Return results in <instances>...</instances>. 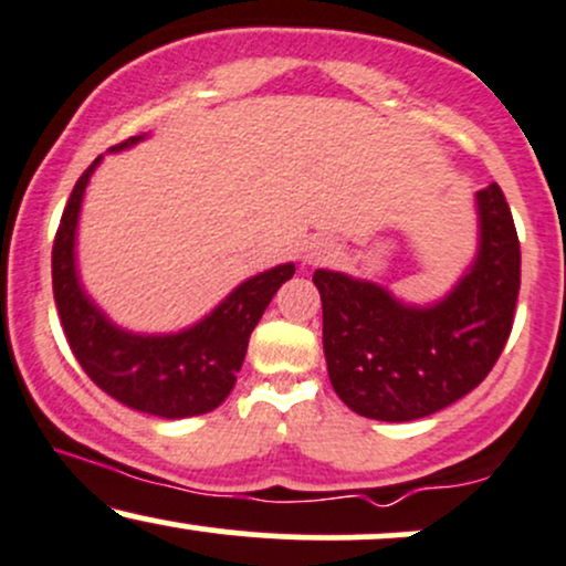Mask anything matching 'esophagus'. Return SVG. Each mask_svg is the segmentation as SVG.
<instances>
[{"label":"esophagus","instance_id":"obj_1","mask_svg":"<svg viewBox=\"0 0 566 566\" xmlns=\"http://www.w3.org/2000/svg\"><path fill=\"white\" fill-rule=\"evenodd\" d=\"M335 252H337L335 242H329V239L314 237V239H311V242H305V247H303V261L314 265V263L329 261V258H333Z\"/></svg>","mask_w":566,"mask_h":566}]
</instances>
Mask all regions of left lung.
<instances>
[{
    "mask_svg": "<svg viewBox=\"0 0 566 566\" xmlns=\"http://www.w3.org/2000/svg\"><path fill=\"white\" fill-rule=\"evenodd\" d=\"M479 255L444 301L407 305L380 284L319 269L324 356L335 394L388 423L463 399L503 354L513 327L522 250L497 184L476 193Z\"/></svg>",
    "mask_w": 566,
    "mask_h": 566,
    "instance_id": "left-lung-1",
    "label": "left lung"
}]
</instances>
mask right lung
<instances>
[{"label": "right lung", "mask_w": 566, "mask_h": 566, "mask_svg": "<svg viewBox=\"0 0 566 566\" xmlns=\"http://www.w3.org/2000/svg\"><path fill=\"white\" fill-rule=\"evenodd\" d=\"M138 140L143 135L127 138L112 151ZM101 159L76 180L53 244V292L69 346L87 378L122 405L167 420L210 412L231 394L252 329L276 290L295 274V265L284 263L247 279L210 316L175 335L119 329L84 295L74 261L84 188Z\"/></svg>", "instance_id": "obj_1"}]
</instances>
